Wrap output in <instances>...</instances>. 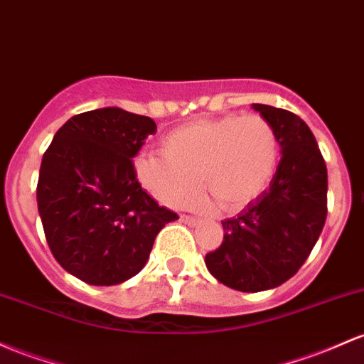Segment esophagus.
Wrapping results in <instances>:
<instances>
[{
  "instance_id": "esophagus-1",
  "label": "esophagus",
  "mask_w": 364,
  "mask_h": 364,
  "mask_svg": "<svg viewBox=\"0 0 364 364\" xmlns=\"http://www.w3.org/2000/svg\"><path fill=\"white\" fill-rule=\"evenodd\" d=\"M179 219H181L183 223H185V225H188V226H197L198 225V221L195 218H191V215H186V214H181L179 215Z\"/></svg>"
}]
</instances>
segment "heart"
Returning <instances> with one entry per match:
<instances>
[{"label": "heart", "mask_w": 364, "mask_h": 364, "mask_svg": "<svg viewBox=\"0 0 364 364\" xmlns=\"http://www.w3.org/2000/svg\"><path fill=\"white\" fill-rule=\"evenodd\" d=\"M161 151L134 157L139 185L159 202L183 207L198 188L193 205L209 210L219 203L237 213L264 191L277 171L278 136L261 115H223L176 127L162 138Z\"/></svg>", "instance_id": "b5f03b06"}]
</instances>
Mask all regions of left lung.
Instances as JSON below:
<instances>
[{
	"mask_svg": "<svg viewBox=\"0 0 364 364\" xmlns=\"http://www.w3.org/2000/svg\"><path fill=\"white\" fill-rule=\"evenodd\" d=\"M252 109L277 131L282 159L269 188L223 221V243L205 255L210 274L240 292L274 289L297 273L325 226L328 190L325 161L307 124L277 107L252 103Z\"/></svg>",
	"mask_w": 364,
	"mask_h": 364,
	"instance_id": "8db88e82",
	"label": "left lung"
}]
</instances>
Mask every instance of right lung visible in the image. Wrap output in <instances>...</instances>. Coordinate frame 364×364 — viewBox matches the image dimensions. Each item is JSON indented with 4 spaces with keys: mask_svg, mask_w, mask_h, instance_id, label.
I'll use <instances>...</instances> for the list:
<instances>
[{
    "mask_svg": "<svg viewBox=\"0 0 364 364\" xmlns=\"http://www.w3.org/2000/svg\"><path fill=\"white\" fill-rule=\"evenodd\" d=\"M157 126L119 107L74 115L43 155L38 210L58 264L90 285L133 278L178 214L141 188L133 159Z\"/></svg>",
    "mask_w": 364,
    "mask_h": 364,
    "instance_id": "obj_1",
    "label": "right lung"
}]
</instances>
